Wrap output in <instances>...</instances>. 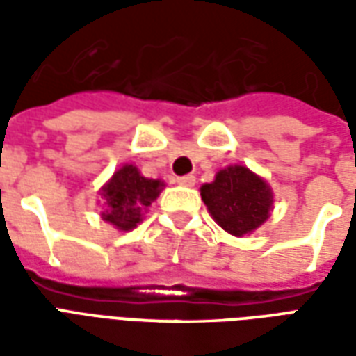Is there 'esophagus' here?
Instances as JSON below:
<instances>
[{"mask_svg": "<svg viewBox=\"0 0 356 356\" xmlns=\"http://www.w3.org/2000/svg\"><path fill=\"white\" fill-rule=\"evenodd\" d=\"M177 183L181 186H194V183H196V177H194V175H183V177L177 179Z\"/></svg>", "mask_w": 356, "mask_h": 356, "instance_id": "esophagus-1", "label": "esophagus"}]
</instances>
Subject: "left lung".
I'll return each instance as SVG.
<instances>
[{
	"label": "left lung",
	"mask_w": 356,
	"mask_h": 356,
	"mask_svg": "<svg viewBox=\"0 0 356 356\" xmlns=\"http://www.w3.org/2000/svg\"><path fill=\"white\" fill-rule=\"evenodd\" d=\"M202 200L216 223L236 238L257 231L273 211V188L257 173L242 165H227L211 183L200 186Z\"/></svg>",
	"instance_id": "left-lung-1"
}]
</instances>
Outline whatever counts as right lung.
<instances>
[{
	"instance_id": "obj_1",
	"label": "right lung",
	"mask_w": 356,
	"mask_h": 356,
	"mask_svg": "<svg viewBox=\"0 0 356 356\" xmlns=\"http://www.w3.org/2000/svg\"><path fill=\"white\" fill-rule=\"evenodd\" d=\"M165 186L160 179H148L133 163H124L101 186V219L118 231H131L143 221L148 206Z\"/></svg>"
}]
</instances>
